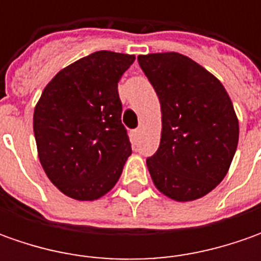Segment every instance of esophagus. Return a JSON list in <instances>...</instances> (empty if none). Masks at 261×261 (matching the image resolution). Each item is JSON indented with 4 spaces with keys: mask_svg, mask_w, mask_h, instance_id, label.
I'll list each match as a JSON object with an SVG mask.
<instances>
[{
    "mask_svg": "<svg viewBox=\"0 0 261 261\" xmlns=\"http://www.w3.org/2000/svg\"><path fill=\"white\" fill-rule=\"evenodd\" d=\"M139 135H141V129H135V130L132 132V138H134L135 141H138V138H139Z\"/></svg>",
    "mask_w": 261,
    "mask_h": 261,
    "instance_id": "1",
    "label": "esophagus"
}]
</instances>
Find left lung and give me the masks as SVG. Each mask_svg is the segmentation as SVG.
I'll use <instances>...</instances> for the list:
<instances>
[{
    "mask_svg": "<svg viewBox=\"0 0 261 261\" xmlns=\"http://www.w3.org/2000/svg\"><path fill=\"white\" fill-rule=\"evenodd\" d=\"M161 105V141L146 158L155 187L177 202L203 197L229 170L238 145V119L221 81L177 54L138 56Z\"/></svg>",
    "mask_w": 261,
    "mask_h": 261,
    "instance_id": "8db88e82",
    "label": "left lung"
}]
</instances>
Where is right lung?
I'll list each match as a JSON object with an SVG mask.
<instances>
[{"mask_svg":"<svg viewBox=\"0 0 261 261\" xmlns=\"http://www.w3.org/2000/svg\"><path fill=\"white\" fill-rule=\"evenodd\" d=\"M135 55L98 50L61 69L33 115L40 164L68 197L95 200L110 192L132 146L122 125L117 83Z\"/></svg>","mask_w":261,"mask_h":261,"instance_id":"right-lung-1","label":"right lung"}]
</instances>
